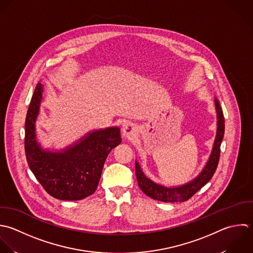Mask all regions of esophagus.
Listing matches in <instances>:
<instances>
[{"label": "esophagus", "instance_id": "esophagus-1", "mask_svg": "<svg viewBox=\"0 0 253 253\" xmlns=\"http://www.w3.org/2000/svg\"><path fill=\"white\" fill-rule=\"evenodd\" d=\"M135 126L132 124V123H126L124 126H123V129H122V132H123V135L127 138H131L134 136L135 134Z\"/></svg>", "mask_w": 253, "mask_h": 253}]
</instances>
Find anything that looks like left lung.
Listing matches in <instances>:
<instances>
[{"label": "left lung", "instance_id": "obj_1", "mask_svg": "<svg viewBox=\"0 0 253 253\" xmlns=\"http://www.w3.org/2000/svg\"><path fill=\"white\" fill-rule=\"evenodd\" d=\"M215 103H216V110L218 115L217 136H216L215 144H214L209 162L207 163L202 172L194 180H192L191 182L185 185H182L179 187L168 188V187L159 185L153 182L152 180H150L148 177H146L139 164L136 162L137 181H138L139 187L146 195H148L149 197L155 200H159L162 202H170V203L182 202L190 199L197 191H199L207 182L210 181L219 164L220 153H221V143L223 141V137L225 133V119H224L220 102L217 98H215Z\"/></svg>", "mask_w": 253, "mask_h": 253}]
</instances>
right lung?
Wrapping results in <instances>:
<instances>
[{
  "instance_id": "1",
  "label": "right lung",
  "mask_w": 253,
  "mask_h": 253,
  "mask_svg": "<svg viewBox=\"0 0 253 253\" xmlns=\"http://www.w3.org/2000/svg\"><path fill=\"white\" fill-rule=\"evenodd\" d=\"M37 84L26 114L24 149L29 169L44 190L60 200H82L91 195L99 182L105 160L121 143L119 128L95 131L62 153L41 150L35 139V119L42 98Z\"/></svg>"
}]
</instances>
